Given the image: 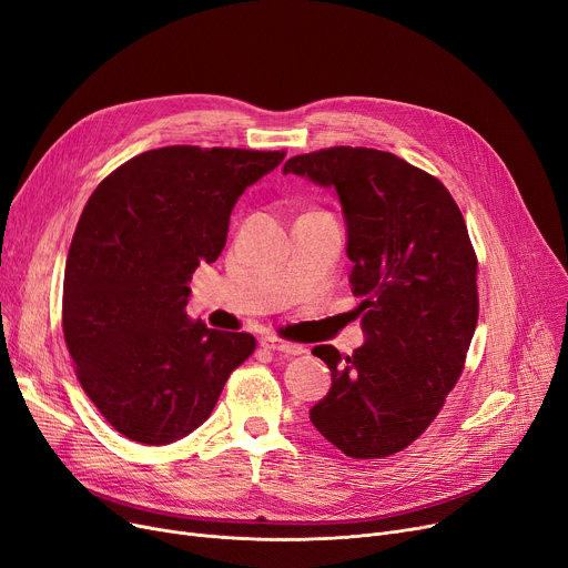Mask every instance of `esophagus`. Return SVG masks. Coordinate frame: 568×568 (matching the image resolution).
<instances>
[{
    "label": "esophagus",
    "mask_w": 568,
    "mask_h": 568,
    "mask_svg": "<svg viewBox=\"0 0 568 568\" xmlns=\"http://www.w3.org/2000/svg\"><path fill=\"white\" fill-rule=\"evenodd\" d=\"M260 345H262L264 349H268V352H283V354H292V356H296V354H304V352H306V349H304V345L285 343V341L274 338V336H266V338H262V341H260Z\"/></svg>",
    "instance_id": "esophagus-1"
}]
</instances>
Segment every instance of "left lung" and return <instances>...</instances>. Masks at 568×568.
<instances>
[{
  "instance_id": "left-lung-1",
  "label": "left lung",
  "mask_w": 568,
  "mask_h": 568,
  "mask_svg": "<svg viewBox=\"0 0 568 568\" xmlns=\"http://www.w3.org/2000/svg\"><path fill=\"white\" fill-rule=\"evenodd\" d=\"M283 174L338 195L366 334L349 356L313 349L332 389L311 422L349 458L392 456L428 428L463 373L479 320L467 225L442 182L389 152L320 149Z\"/></svg>"
}]
</instances>
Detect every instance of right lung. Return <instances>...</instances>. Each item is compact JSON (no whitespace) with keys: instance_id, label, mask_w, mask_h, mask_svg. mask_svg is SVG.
<instances>
[{"instance_id":"1","label":"right lung","mask_w":568,"mask_h":568,"mask_svg":"<svg viewBox=\"0 0 568 568\" xmlns=\"http://www.w3.org/2000/svg\"><path fill=\"white\" fill-rule=\"evenodd\" d=\"M285 159L251 149L161 146L89 197L64 272V338L78 379L124 437L163 446L212 414L251 334L191 320V276L216 262L230 214Z\"/></svg>"}]
</instances>
